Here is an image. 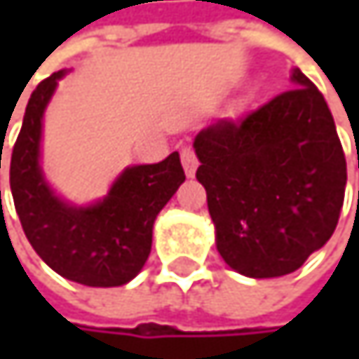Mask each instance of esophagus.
I'll return each mask as SVG.
<instances>
[{"instance_id": "34e87169", "label": "esophagus", "mask_w": 359, "mask_h": 359, "mask_svg": "<svg viewBox=\"0 0 359 359\" xmlns=\"http://www.w3.org/2000/svg\"><path fill=\"white\" fill-rule=\"evenodd\" d=\"M180 160H182L184 175H187V177H195V170H197L199 162H197L195 149H193L191 145H184V147H182V151H180Z\"/></svg>"}]
</instances>
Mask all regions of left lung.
I'll return each instance as SVG.
<instances>
[{"instance_id":"1","label":"left lung","mask_w":359,"mask_h":359,"mask_svg":"<svg viewBox=\"0 0 359 359\" xmlns=\"http://www.w3.org/2000/svg\"><path fill=\"white\" fill-rule=\"evenodd\" d=\"M299 87L195 137L224 262L251 278L295 272L337 229L347 164L332 114L299 70Z\"/></svg>"}]
</instances>
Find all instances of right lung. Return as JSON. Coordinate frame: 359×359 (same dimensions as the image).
Listing matches in <instances>:
<instances>
[{"mask_svg": "<svg viewBox=\"0 0 359 359\" xmlns=\"http://www.w3.org/2000/svg\"><path fill=\"white\" fill-rule=\"evenodd\" d=\"M62 76L64 70L41 81L29 100L10 160L14 205L29 243L49 268L87 287H118L147 262L154 220L177 193L184 170L175 151L160 164L126 168L108 197L91 208L60 201L41 175L39 139L43 109Z\"/></svg>", "mask_w": 359, "mask_h": 359, "instance_id": "add662e5", "label": "right lung"}]
</instances>
